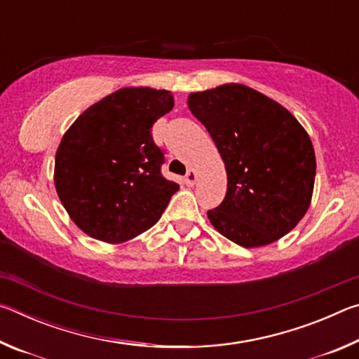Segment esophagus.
Returning <instances> with one entry per match:
<instances>
[{
    "instance_id": "obj_1",
    "label": "esophagus",
    "mask_w": 359,
    "mask_h": 359,
    "mask_svg": "<svg viewBox=\"0 0 359 359\" xmlns=\"http://www.w3.org/2000/svg\"><path fill=\"white\" fill-rule=\"evenodd\" d=\"M196 179H198V174H196V171H193V169H190V171L187 172L184 182H185V184H187L188 187H193L194 184H196Z\"/></svg>"
}]
</instances>
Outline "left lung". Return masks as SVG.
<instances>
[{
    "instance_id": "left-lung-1",
    "label": "left lung",
    "mask_w": 359,
    "mask_h": 359,
    "mask_svg": "<svg viewBox=\"0 0 359 359\" xmlns=\"http://www.w3.org/2000/svg\"><path fill=\"white\" fill-rule=\"evenodd\" d=\"M188 107L226 168V196L208 210L214 228L245 248L283 238L311 205L317 161L307 131L283 106L241 83L191 93Z\"/></svg>"
}]
</instances>
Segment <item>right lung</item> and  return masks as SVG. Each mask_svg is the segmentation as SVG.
Instances as JSON below:
<instances>
[{
	"mask_svg": "<svg viewBox=\"0 0 359 359\" xmlns=\"http://www.w3.org/2000/svg\"><path fill=\"white\" fill-rule=\"evenodd\" d=\"M174 107L168 90L120 88L90 106L65 133L55 188L71 220L109 244L154 226L179 190L161 174L165 151L151 126Z\"/></svg>",
	"mask_w": 359,
	"mask_h": 359,
	"instance_id": "1",
	"label": "right lung"
}]
</instances>
